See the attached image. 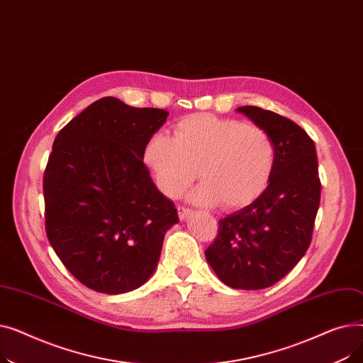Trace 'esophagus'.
Instances as JSON below:
<instances>
[{
	"mask_svg": "<svg viewBox=\"0 0 363 363\" xmlns=\"http://www.w3.org/2000/svg\"><path fill=\"white\" fill-rule=\"evenodd\" d=\"M189 215H191V208L184 207V206H178V216L181 220H185Z\"/></svg>",
	"mask_w": 363,
	"mask_h": 363,
	"instance_id": "34e87169",
	"label": "esophagus"
}]
</instances>
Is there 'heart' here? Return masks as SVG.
Listing matches in <instances>:
<instances>
[{"instance_id":"obj_1","label":"heart","mask_w":363,"mask_h":363,"mask_svg":"<svg viewBox=\"0 0 363 363\" xmlns=\"http://www.w3.org/2000/svg\"><path fill=\"white\" fill-rule=\"evenodd\" d=\"M144 160L167 197L184 193L197 174L203 181L191 193L200 204L240 208L268 186L275 167V145L263 128L212 114H191L174 126V138L156 133Z\"/></svg>"}]
</instances>
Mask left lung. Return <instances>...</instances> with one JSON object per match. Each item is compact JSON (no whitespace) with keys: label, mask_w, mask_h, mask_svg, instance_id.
Segmentation results:
<instances>
[{"label":"left lung","mask_w":363,"mask_h":363,"mask_svg":"<svg viewBox=\"0 0 363 363\" xmlns=\"http://www.w3.org/2000/svg\"><path fill=\"white\" fill-rule=\"evenodd\" d=\"M237 110L271 135L274 174L252 204L219 220L204 255L228 287L262 290L287 275L309 249L320 200L318 157L313 140L293 121L256 106Z\"/></svg>","instance_id":"8db88e82"}]
</instances>
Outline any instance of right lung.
Instances as JSON below:
<instances>
[{"mask_svg": "<svg viewBox=\"0 0 363 363\" xmlns=\"http://www.w3.org/2000/svg\"><path fill=\"white\" fill-rule=\"evenodd\" d=\"M162 108L104 97L55 137L44 172L45 231L67 271L85 287L122 294L152 275L166 231L178 223L144 164Z\"/></svg>", "mask_w": 363, "mask_h": 363, "instance_id": "obj_1", "label": "right lung"}]
</instances>
